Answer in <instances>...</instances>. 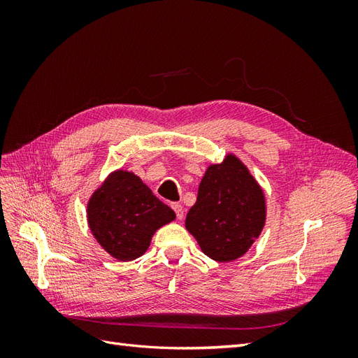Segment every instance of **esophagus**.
<instances>
[{
	"mask_svg": "<svg viewBox=\"0 0 358 358\" xmlns=\"http://www.w3.org/2000/svg\"><path fill=\"white\" fill-rule=\"evenodd\" d=\"M171 209L175 210V213H176V216H178V220H182V218H183V208H182V204H179V203H171Z\"/></svg>",
	"mask_w": 358,
	"mask_h": 358,
	"instance_id": "obj_1",
	"label": "esophagus"
}]
</instances>
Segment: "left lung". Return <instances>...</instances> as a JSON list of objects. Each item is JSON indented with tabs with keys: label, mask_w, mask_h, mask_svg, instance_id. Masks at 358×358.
Returning <instances> with one entry per match:
<instances>
[{
	"label": "left lung",
	"mask_w": 358,
	"mask_h": 358,
	"mask_svg": "<svg viewBox=\"0 0 358 358\" xmlns=\"http://www.w3.org/2000/svg\"><path fill=\"white\" fill-rule=\"evenodd\" d=\"M264 222L263 189L239 158L227 155L206 170L185 227L206 255L224 263L242 257Z\"/></svg>",
	"instance_id": "1"
}]
</instances>
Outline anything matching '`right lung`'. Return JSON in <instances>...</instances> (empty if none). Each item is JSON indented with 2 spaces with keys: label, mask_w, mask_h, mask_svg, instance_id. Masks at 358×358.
I'll return each mask as SVG.
<instances>
[{
  "label": "right lung",
  "mask_w": 358,
  "mask_h": 358,
  "mask_svg": "<svg viewBox=\"0 0 358 358\" xmlns=\"http://www.w3.org/2000/svg\"><path fill=\"white\" fill-rule=\"evenodd\" d=\"M176 218L138 176L117 170L104 180L88 203L90 229L107 252L131 262L146 252L154 233Z\"/></svg>",
  "instance_id": "obj_1"
}]
</instances>
